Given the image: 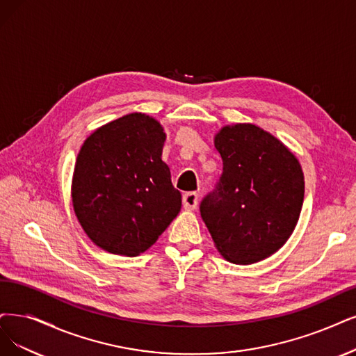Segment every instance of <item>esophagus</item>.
<instances>
[{
    "label": "esophagus",
    "instance_id": "esophagus-1",
    "mask_svg": "<svg viewBox=\"0 0 356 356\" xmlns=\"http://www.w3.org/2000/svg\"><path fill=\"white\" fill-rule=\"evenodd\" d=\"M196 205H198V193L188 192L183 195V207L186 209H195Z\"/></svg>",
    "mask_w": 356,
    "mask_h": 356
}]
</instances>
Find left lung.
<instances>
[{
    "instance_id": "left-lung-1",
    "label": "left lung",
    "mask_w": 356,
    "mask_h": 356,
    "mask_svg": "<svg viewBox=\"0 0 356 356\" xmlns=\"http://www.w3.org/2000/svg\"><path fill=\"white\" fill-rule=\"evenodd\" d=\"M214 145L222 173L201 201V217L222 257L254 264L279 251L295 230L304 173L280 140L254 124L222 127Z\"/></svg>"
}]
</instances>
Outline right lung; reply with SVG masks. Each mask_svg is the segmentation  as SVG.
Returning a JSON list of instances; mask_svg holds the SVG:
<instances>
[{
  "label": "right lung",
  "mask_w": 356,
  "mask_h": 356,
  "mask_svg": "<svg viewBox=\"0 0 356 356\" xmlns=\"http://www.w3.org/2000/svg\"><path fill=\"white\" fill-rule=\"evenodd\" d=\"M165 134L134 113L95 130L77 155L72 196L83 230L104 251L136 257L180 211L181 195L161 160Z\"/></svg>",
  "instance_id": "obj_1"
}]
</instances>
